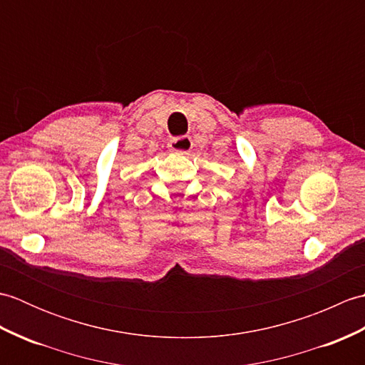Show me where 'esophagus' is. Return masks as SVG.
I'll use <instances>...</instances> for the list:
<instances>
[{
	"label": "esophagus",
	"mask_w": 365,
	"mask_h": 365,
	"mask_svg": "<svg viewBox=\"0 0 365 365\" xmlns=\"http://www.w3.org/2000/svg\"><path fill=\"white\" fill-rule=\"evenodd\" d=\"M168 147L169 150L174 153H188L192 149V141L190 136H180L173 139V141L168 144Z\"/></svg>",
	"instance_id": "esophagus-1"
}]
</instances>
